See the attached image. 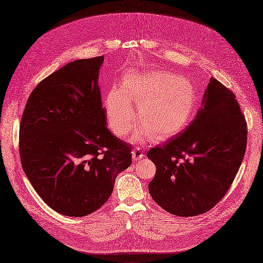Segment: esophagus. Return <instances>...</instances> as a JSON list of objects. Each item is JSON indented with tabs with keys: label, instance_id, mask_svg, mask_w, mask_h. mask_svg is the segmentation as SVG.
I'll return each mask as SVG.
<instances>
[{
	"label": "esophagus",
	"instance_id": "1",
	"mask_svg": "<svg viewBox=\"0 0 263 263\" xmlns=\"http://www.w3.org/2000/svg\"><path fill=\"white\" fill-rule=\"evenodd\" d=\"M132 155H133V160L134 161H138V160H140L144 157V154L141 152L140 148L134 149V151L132 152Z\"/></svg>",
	"mask_w": 263,
	"mask_h": 263
}]
</instances>
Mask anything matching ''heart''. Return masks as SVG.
Listing matches in <instances>:
<instances>
[{"label": "heart", "instance_id": "1", "mask_svg": "<svg viewBox=\"0 0 263 263\" xmlns=\"http://www.w3.org/2000/svg\"><path fill=\"white\" fill-rule=\"evenodd\" d=\"M106 98L109 127L116 136H126L136 122L132 99L138 104L139 128L132 137L134 142L152 138L165 140L181 132L194 117L197 96L194 85L167 70H129Z\"/></svg>", "mask_w": 263, "mask_h": 263}]
</instances>
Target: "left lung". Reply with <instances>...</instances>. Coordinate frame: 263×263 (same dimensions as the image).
<instances>
[{
    "mask_svg": "<svg viewBox=\"0 0 263 263\" xmlns=\"http://www.w3.org/2000/svg\"><path fill=\"white\" fill-rule=\"evenodd\" d=\"M246 142L247 125L235 95L211 77L190 126L176 139L147 152L156 165L149 195L173 215L205 213L230 189Z\"/></svg>",
    "mask_w": 263,
    "mask_h": 263,
    "instance_id": "1",
    "label": "left lung"
}]
</instances>
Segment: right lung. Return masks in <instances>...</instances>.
<instances>
[{"label": "right lung", "instance_id": "1", "mask_svg": "<svg viewBox=\"0 0 263 263\" xmlns=\"http://www.w3.org/2000/svg\"><path fill=\"white\" fill-rule=\"evenodd\" d=\"M104 57L76 60L37 84L24 108L19 152L36 193L58 213L82 217L101 208L132 146L107 128L98 73Z\"/></svg>", "mask_w": 263, "mask_h": 263}]
</instances>
